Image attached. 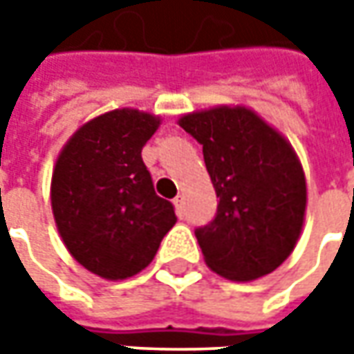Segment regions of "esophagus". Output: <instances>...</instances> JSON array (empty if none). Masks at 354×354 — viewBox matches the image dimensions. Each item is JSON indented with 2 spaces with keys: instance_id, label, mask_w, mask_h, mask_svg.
<instances>
[{
  "instance_id": "1",
  "label": "esophagus",
  "mask_w": 354,
  "mask_h": 354,
  "mask_svg": "<svg viewBox=\"0 0 354 354\" xmlns=\"http://www.w3.org/2000/svg\"><path fill=\"white\" fill-rule=\"evenodd\" d=\"M173 205H175V211H177V214L179 216H183L185 214V207H183V197L179 195V197L173 198Z\"/></svg>"
}]
</instances>
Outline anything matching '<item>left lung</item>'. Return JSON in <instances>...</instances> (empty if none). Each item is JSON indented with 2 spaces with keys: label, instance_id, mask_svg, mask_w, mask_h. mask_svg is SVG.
<instances>
[{
  "label": "left lung",
  "instance_id": "left-lung-1",
  "mask_svg": "<svg viewBox=\"0 0 354 354\" xmlns=\"http://www.w3.org/2000/svg\"><path fill=\"white\" fill-rule=\"evenodd\" d=\"M177 124L203 145L218 197L214 221L195 230L207 266L232 281L274 272L306 221V173L292 143L246 106H214Z\"/></svg>",
  "mask_w": 354,
  "mask_h": 354
}]
</instances>
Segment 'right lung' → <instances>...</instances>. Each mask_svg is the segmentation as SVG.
I'll list each match as a JSON object with an SVG mask.
<instances>
[{"mask_svg":"<svg viewBox=\"0 0 354 354\" xmlns=\"http://www.w3.org/2000/svg\"><path fill=\"white\" fill-rule=\"evenodd\" d=\"M161 118L120 108L82 124L62 145L50 179L55 225L71 256L104 279L147 268L177 223L142 159Z\"/></svg>","mask_w":354,"mask_h":354,"instance_id":"add662e5","label":"right lung"}]
</instances>
